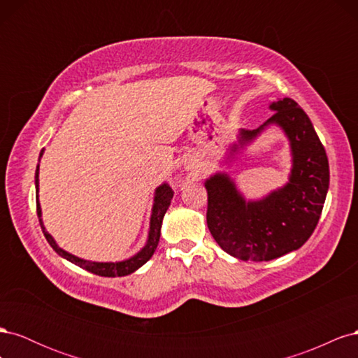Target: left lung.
Instances as JSON below:
<instances>
[{"label":"left lung","instance_id":"8db88e82","mask_svg":"<svg viewBox=\"0 0 358 358\" xmlns=\"http://www.w3.org/2000/svg\"><path fill=\"white\" fill-rule=\"evenodd\" d=\"M275 113L257 129H241L239 145L254 140L264 127L276 124L289 140L292 169L285 187L258 201H246L234 182L216 173L206 180L208 227L227 254L243 262H270L296 251L315 230L329 191L330 171L326 149L310 119L299 104L273 101Z\"/></svg>","mask_w":358,"mask_h":358}]
</instances>
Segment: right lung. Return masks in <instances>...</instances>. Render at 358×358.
<instances>
[{
    "label": "right lung",
    "instance_id": "1",
    "mask_svg": "<svg viewBox=\"0 0 358 358\" xmlns=\"http://www.w3.org/2000/svg\"><path fill=\"white\" fill-rule=\"evenodd\" d=\"M43 155V150L40 152V158ZM173 199V191L171 188L167 185V183H162L161 187L157 188L155 191V199H154V208H152V215H150V227H149V236H148V242L146 245L140 249V251L131 257L125 259V262H119V263H99V262H88V259H82L76 255H71L70 252L64 251L61 249L57 242L53 241V237L46 231L45 225H43L41 221V208L38 203V166L36 170V201H37V215H38V221L41 225L43 234H45L46 241L49 242V245L55 249V252L59 254L62 258L69 259L73 264L79 266L85 270H88L91 273H95L99 276H106V278H115V276H127L129 273L136 272L138 267H142L148 259L154 255L155 249L158 246L159 242V234H161V224H162V218L169 209L170 201Z\"/></svg>",
    "mask_w": 358,
    "mask_h": 358
}]
</instances>
